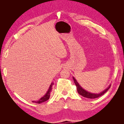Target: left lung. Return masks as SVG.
Masks as SVG:
<instances>
[{
    "mask_svg": "<svg viewBox=\"0 0 124 124\" xmlns=\"http://www.w3.org/2000/svg\"><path fill=\"white\" fill-rule=\"evenodd\" d=\"M73 79L75 84H76L77 86L78 93H79L80 95L82 96L83 97H85V98H89V99H94V98H98V97H99L100 96H102L105 93H106L108 91V89L110 88L111 85V84L106 89H104L103 91L100 92L99 93H90L88 91H86V90H85L81 87L80 85L78 84V83L77 82V80L74 77H73Z\"/></svg>",
    "mask_w": 124,
    "mask_h": 124,
    "instance_id": "obj_1",
    "label": "left lung"
}]
</instances>
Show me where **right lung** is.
Instances as JSON below:
<instances>
[{"mask_svg":"<svg viewBox=\"0 0 124 124\" xmlns=\"http://www.w3.org/2000/svg\"><path fill=\"white\" fill-rule=\"evenodd\" d=\"M54 85V83L53 82H52V83L51 84L49 88H48V91H47L46 93L42 97H41V98H40L38 100H36V101H32V102H35L36 103H41L45 102V101H47V100L49 99L50 97V93L52 92V86Z\"/></svg>","mask_w":124,"mask_h":124,"instance_id":"right-lung-1","label":"right lung"}]
</instances>
